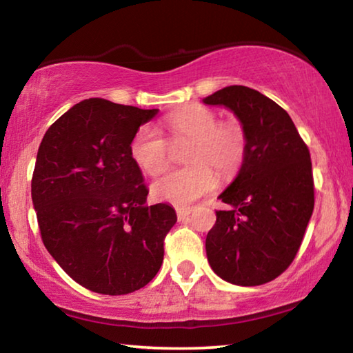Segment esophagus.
<instances>
[{
  "label": "esophagus",
  "instance_id": "obj_1",
  "mask_svg": "<svg viewBox=\"0 0 353 353\" xmlns=\"http://www.w3.org/2000/svg\"><path fill=\"white\" fill-rule=\"evenodd\" d=\"M176 213H177V219L179 221H185L191 213V208L190 207H179L176 208Z\"/></svg>",
  "mask_w": 353,
  "mask_h": 353
}]
</instances>
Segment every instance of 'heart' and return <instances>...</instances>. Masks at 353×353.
<instances>
[{"label": "heart", "instance_id": "obj_1", "mask_svg": "<svg viewBox=\"0 0 353 353\" xmlns=\"http://www.w3.org/2000/svg\"><path fill=\"white\" fill-rule=\"evenodd\" d=\"M165 126L171 140H191L187 168L166 171L155 179V199L174 205H188L212 193L221 177H232L240 171L246 157L248 139L240 123L218 121V115L204 105H190L166 117ZM130 157L149 176L162 171L170 160V145L157 129L145 124L130 140Z\"/></svg>", "mask_w": 353, "mask_h": 353}]
</instances>
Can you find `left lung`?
Wrapping results in <instances>:
<instances>
[{
  "mask_svg": "<svg viewBox=\"0 0 353 353\" xmlns=\"http://www.w3.org/2000/svg\"><path fill=\"white\" fill-rule=\"evenodd\" d=\"M235 113L246 132L241 170L219 194L205 250L212 270L241 286L268 283L288 270L314 207L312 159L286 110L265 94L230 85L204 99Z\"/></svg>",
  "mask_w": 353,
  "mask_h": 353,
  "instance_id": "1",
  "label": "left lung"
}]
</instances>
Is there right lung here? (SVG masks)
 <instances>
[{"label": "right lung", "mask_w": 353, "mask_h": 353, "mask_svg": "<svg viewBox=\"0 0 353 353\" xmlns=\"http://www.w3.org/2000/svg\"><path fill=\"white\" fill-rule=\"evenodd\" d=\"M157 112L90 98L40 143L31 194L41 241L74 282L99 294L151 282L177 221L171 205L145 204L149 190L130 157L134 134Z\"/></svg>", "instance_id": "right-lung-1"}]
</instances>
